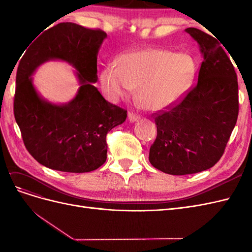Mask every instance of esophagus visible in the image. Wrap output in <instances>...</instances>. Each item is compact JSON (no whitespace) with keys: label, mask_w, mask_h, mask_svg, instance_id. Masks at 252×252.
I'll return each instance as SVG.
<instances>
[{"label":"esophagus","mask_w":252,"mask_h":252,"mask_svg":"<svg viewBox=\"0 0 252 252\" xmlns=\"http://www.w3.org/2000/svg\"><path fill=\"white\" fill-rule=\"evenodd\" d=\"M128 119L130 122H135V121L140 120V116H138V114H135L133 112H129L128 113Z\"/></svg>","instance_id":"esophagus-1"}]
</instances>
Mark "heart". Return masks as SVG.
Segmentation results:
<instances>
[{
    "instance_id": "1",
    "label": "heart",
    "mask_w": 252,
    "mask_h": 252,
    "mask_svg": "<svg viewBox=\"0 0 252 252\" xmlns=\"http://www.w3.org/2000/svg\"><path fill=\"white\" fill-rule=\"evenodd\" d=\"M193 74L194 62L186 53L145 48L121 56L118 66H106L100 80L112 100L130 95L139 88L140 103L146 109L157 111L179 101L189 88Z\"/></svg>"
}]
</instances>
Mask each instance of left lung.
<instances>
[{
  "mask_svg": "<svg viewBox=\"0 0 252 252\" xmlns=\"http://www.w3.org/2000/svg\"><path fill=\"white\" fill-rule=\"evenodd\" d=\"M185 32L202 52L197 83L177 104L154 114L158 134L149 150L151 165L173 175L215 166L239 114L238 78L220 42L197 28Z\"/></svg>",
  "mask_w": 252,
  "mask_h": 252,
  "instance_id": "8db88e82",
  "label": "left lung"
}]
</instances>
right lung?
<instances>
[{"label": "right lung", "mask_w": 252, "mask_h": 252, "mask_svg": "<svg viewBox=\"0 0 252 252\" xmlns=\"http://www.w3.org/2000/svg\"><path fill=\"white\" fill-rule=\"evenodd\" d=\"M106 36L101 29L60 23L30 44L20 61L14 118L29 154L50 169L75 173L97 169L107 158L106 135L127 118V110L106 101L94 86L97 52ZM49 59L66 60L78 71L81 86L69 103L45 101L33 86L31 74Z\"/></svg>", "instance_id": "obj_1"}]
</instances>
